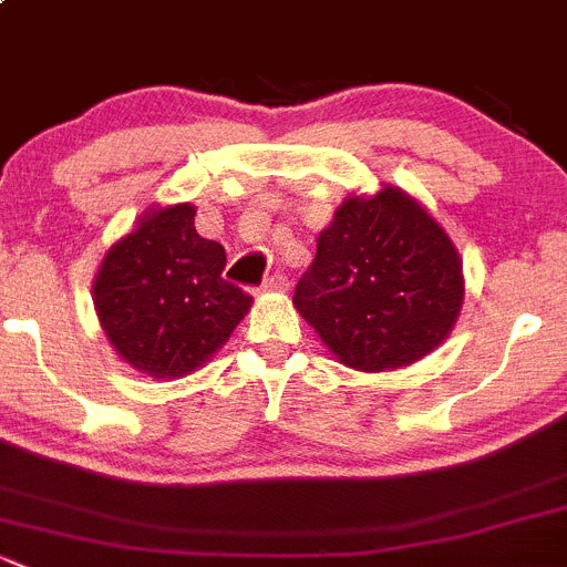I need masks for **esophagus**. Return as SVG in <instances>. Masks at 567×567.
Returning <instances> with one entry per match:
<instances>
[{
    "instance_id": "1",
    "label": "esophagus",
    "mask_w": 567,
    "mask_h": 567,
    "mask_svg": "<svg viewBox=\"0 0 567 567\" xmlns=\"http://www.w3.org/2000/svg\"><path fill=\"white\" fill-rule=\"evenodd\" d=\"M288 285H290L288 277H282V274H271V277L260 285V290H288Z\"/></svg>"
}]
</instances>
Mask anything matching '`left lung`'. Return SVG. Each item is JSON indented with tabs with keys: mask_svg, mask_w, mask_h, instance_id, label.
<instances>
[{
	"mask_svg": "<svg viewBox=\"0 0 567 567\" xmlns=\"http://www.w3.org/2000/svg\"><path fill=\"white\" fill-rule=\"evenodd\" d=\"M464 301L462 258L404 189L350 195L318 236L293 303L344 367H410L432 353Z\"/></svg>",
	"mask_w": 567,
	"mask_h": 567,
	"instance_id": "obj_1",
	"label": "left lung"
}]
</instances>
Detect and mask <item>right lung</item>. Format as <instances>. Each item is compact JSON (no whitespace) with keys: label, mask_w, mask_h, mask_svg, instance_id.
I'll use <instances>...</instances> for the list:
<instances>
[{"label":"right lung","mask_w":567,"mask_h":567,"mask_svg":"<svg viewBox=\"0 0 567 567\" xmlns=\"http://www.w3.org/2000/svg\"><path fill=\"white\" fill-rule=\"evenodd\" d=\"M225 260L223 244L195 230V206L148 208L94 279V309L113 350L159 380L204 367L252 303L223 279Z\"/></svg>","instance_id":"add662e5"}]
</instances>
